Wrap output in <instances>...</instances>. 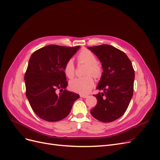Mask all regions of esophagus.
I'll return each instance as SVG.
<instances>
[{"instance_id": "obj_1", "label": "esophagus", "mask_w": 160, "mask_h": 160, "mask_svg": "<svg viewBox=\"0 0 160 160\" xmlns=\"http://www.w3.org/2000/svg\"><path fill=\"white\" fill-rule=\"evenodd\" d=\"M80 97H81V98H88V95H81Z\"/></svg>"}]
</instances>
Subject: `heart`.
<instances>
[{"mask_svg": "<svg viewBox=\"0 0 160 160\" xmlns=\"http://www.w3.org/2000/svg\"><path fill=\"white\" fill-rule=\"evenodd\" d=\"M78 61L81 63L88 65L86 74H91L95 77H99L101 75V68L96 63L97 58L93 52L89 50L82 51L77 57ZM65 73L69 79L72 78L75 75V66L73 61L71 59L67 62L65 67ZM94 85V79L91 75L83 77H77L69 82V87L72 91L81 94H87L93 88Z\"/></svg>", "mask_w": 160, "mask_h": 160, "instance_id": "obj_1", "label": "heart"}]
</instances>
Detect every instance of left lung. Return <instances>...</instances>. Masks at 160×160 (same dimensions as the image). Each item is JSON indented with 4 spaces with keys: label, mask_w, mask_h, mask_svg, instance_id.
Wrapping results in <instances>:
<instances>
[{
    "label": "left lung",
    "mask_w": 160,
    "mask_h": 160,
    "mask_svg": "<svg viewBox=\"0 0 160 160\" xmlns=\"http://www.w3.org/2000/svg\"><path fill=\"white\" fill-rule=\"evenodd\" d=\"M88 49L98 58L103 69L97 89L103 93L94 95L98 103L91 114L104 123L113 122L124 114L132 98L135 72L132 62L125 52L111 45Z\"/></svg>",
    "instance_id": "left-lung-1"
}]
</instances>
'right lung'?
<instances>
[{
    "instance_id": "obj_1",
    "label": "right lung",
    "mask_w": 160,
    "mask_h": 160,
    "mask_svg": "<svg viewBox=\"0 0 160 160\" xmlns=\"http://www.w3.org/2000/svg\"><path fill=\"white\" fill-rule=\"evenodd\" d=\"M79 49V46L50 45L31 55L25 75L26 96L40 118L51 122L64 119L79 98V94L66 89L68 83L64 71L67 62Z\"/></svg>"
}]
</instances>
